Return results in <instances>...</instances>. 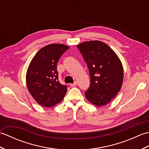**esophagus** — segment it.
<instances>
[{"mask_svg": "<svg viewBox=\"0 0 149 149\" xmlns=\"http://www.w3.org/2000/svg\"><path fill=\"white\" fill-rule=\"evenodd\" d=\"M77 82H74V83L70 84V86L71 87H74V86H77Z\"/></svg>", "mask_w": 149, "mask_h": 149, "instance_id": "esophagus-1", "label": "esophagus"}]
</instances>
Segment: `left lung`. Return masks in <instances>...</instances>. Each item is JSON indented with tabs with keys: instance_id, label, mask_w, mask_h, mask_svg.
I'll return each mask as SVG.
<instances>
[{
	"instance_id": "1",
	"label": "left lung",
	"mask_w": 149,
	"mask_h": 149,
	"mask_svg": "<svg viewBox=\"0 0 149 149\" xmlns=\"http://www.w3.org/2000/svg\"><path fill=\"white\" fill-rule=\"evenodd\" d=\"M77 47L86 63L91 78L85 96L94 105L105 106L121 89L123 78L122 63L116 53L100 41L85 42Z\"/></svg>"
}]
</instances>
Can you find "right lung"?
<instances>
[{"label": "right lung", "mask_w": 149, "mask_h": 149, "mask_svg": "<svg viewBox=\"0 0 149 149\" xmlns=\"http://www.w3.org/2000/svg\"><path fill=\"white\" fill-rule=\"evenodd\" d=\"M69 47L63 44H50L34 56L26 74L27 86L36 102L45 107L59 103L67 91V86L58 80L57 63Z\"/></svg>", "instance_id": "obj_1"}]
</instances>
